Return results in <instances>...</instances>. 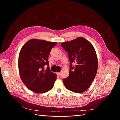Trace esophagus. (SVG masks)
<instances>
[{
	"mask_svg": "<svg viewBox=\"0 0 120 120\" xmlns=\"http://www.w3.org/2000/svg\"><path fill=\"white\" fill-rule=\"evenodd\" d=\"M56 74H57V75H60V72H57Z\"/></svg>",
	"mask_w": 120,
	"mask_h": 120,
	"instance_id": "34e87169",
	"label": "esophagus"
}]
</instances>
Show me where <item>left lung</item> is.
I'll return each instance as SVG.
<instances>
[{"instance_id": "obj_1", "label": "left lung", "mask_w": 120, "mask_h": 120, "mask_svg": "<svg viewBox=\"0 0 120 120\" xmlns=\"http://www.w3.org/2000/svg\"><path fill=\"white\" fill-rule=\"evenodd\" d=\"M60 45L68 53L70 62L68 77L63 79L64 86L75 93L84 92L97 74L98 59L95 49L91 43L82 37ZM74 63L75 66L72 65Z\"/></svg>"}]
</instances>
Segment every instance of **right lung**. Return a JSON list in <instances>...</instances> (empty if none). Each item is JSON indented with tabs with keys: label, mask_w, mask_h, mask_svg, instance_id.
I'll use <instances>...</instances> for the list:
<instances>
[{
	"label": "right lung",
	"mask_w": 120,
	"mask_h": 120,
	"mask_svg": "<svg viewBox=\"0 0 120 120\" xmlns=\"http://www.w3.org/2000/svg\"><path fill=\"white\" fill-rule=\"evenodd\" d=\"M57 42L32 39L21 48L19 56V69L24 84L31 91L44 93L52 90L56 75L50 70L48 58ZM47 65L46 69L44 66Z\"/></svg>",
	"instance_id": "obj_1"
}]
</instances>
